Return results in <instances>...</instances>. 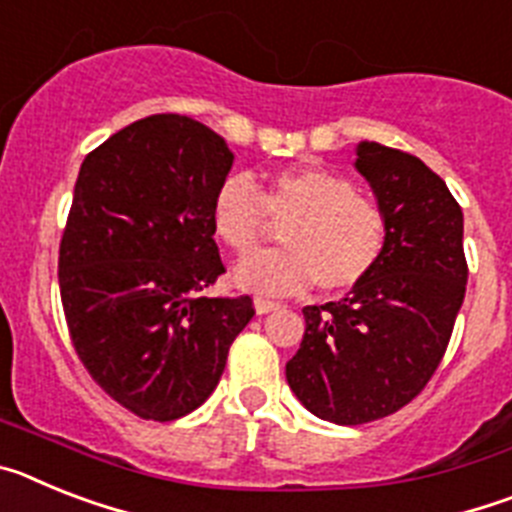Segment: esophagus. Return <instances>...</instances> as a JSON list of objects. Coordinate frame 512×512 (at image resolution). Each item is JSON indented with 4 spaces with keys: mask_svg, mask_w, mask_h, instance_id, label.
Instances as JSON below:
<instances>
[{
    "mask_svg": "<svg viewBox=\"0 0 512 512\" xmlns=\"http://www.w3.org/2000/svg\"><path fill=\"white\" fill-rule=\"evenodd\" d=\"M253 307H256V312H259V315H266V312L279 310V302H271V300H264V297H256V300H253Z\"/></svg>",
    "mask_w": 512,
    "mask_h": 512,
    "instance_id": "obj_1",
    "label": "esophagus"
}]
</instances>
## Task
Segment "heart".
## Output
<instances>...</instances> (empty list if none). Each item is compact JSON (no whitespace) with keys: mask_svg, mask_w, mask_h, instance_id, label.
<instances>
[{"mask_svg":"<svg viewBox=\"0 0 512 512\" xmlns=\"http://www.w3.org/2000/svg\"><path fill=\"white\" fill-rule=\"evenodd\" d=\"M284 246L251 253L233 282L259 295H292L307 284L320 292L351 289L372 274L387 241V220L372 197L343 174L289 166L269 176L264 194L248 174H228L212 194V228L233 253H248L269 230Z\"/></svg>","mask_w":512,"mask_h":512,"instance_id":"obj_1","label":"heart"}]
</instances>
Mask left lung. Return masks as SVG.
Returning <instances> with one entry per match:
<instances>
[{"mask_svg": "<svg viewBox=\"0 0 512 512\" xmlns=\"http://www.w3.org/2000/svg\"><path fill=\"white\" fill-rule=\"evenodd\" d=\"M356 171L387 220L377 266L343 300L307 305L287 382L318 418L361 425L420 395L467 292L464 215L420 158L361 140Z\"/></svg>", "mask_w": 512, "mask_h": 512, "instance_id": "obj_1", "label": "left lung"}]
</instances>
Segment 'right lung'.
<instances>
[{
    "label": "right lung",
    "instance_id": "add662e5",
    "mask_svg": "<svg viewBox=\"0 0 512 512\" xmlns=\"http://www.w3.org/2000/svg\"><path fill=\"white\" fill-rule=\"evenodd\" d=\"M233 153L184 115L110 135L79 169L58 251L71 343L94 382L138 418L176 420L212 395L251 297H202L225 271L212 194Z\"/></svg>",
    "mask_w": 512,
    "mask_h": 512
}]
</instances>
